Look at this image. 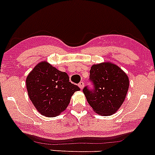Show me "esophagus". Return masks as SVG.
Returning a JSON list of instances; mask_svg holds the SVG:
<instances>
[{
	"label": "esophagus",
	"instance_id": "1",
	"mask_svg": "<svg viewBox=\"0 0 155 155\" xmlns=\"http://www.w3.org/2000/svg\"><path fill=\"white\" fill-rule=\"evenodd\" d=\"M78 86L80 87V89H83V88H84V82H82V81H81V82L79 83V84H78Z\"/></svg>",
	"mask_w": 155,
	"mask_h": 155
}]
</instances>
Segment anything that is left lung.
I'll return each instance as SVG.
<instances>
[{
    "label": "left lung",
    "mask_w": 155,
    "mask_h": 155,
    "mask_svg": "<svg viewBox=\"0 0 155 155\" xmlns=\"http://www.w3.org/2000/svg\"><path fill=\"white\" fill-rule=\"evenodd\" d=\"M89 80L92 89H83L87 101L94 111L101 115H110L118 110L127 95L129 80L121 68L110 62L93 65Z\"/></svg>",
    "instance_id": "left-lung-1"
}]
</instances>
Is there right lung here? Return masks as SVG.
<instances>
[{
	"mask_svg": "<svg viewBox=\"0 0 155 155\" xmlns=\"http://www.w3.org/2000/svg\"><path fill=\"white\" fill-rule=\"evenodd\" d=\"M28 96L36 110L46 117H54L64 111L71 97L80 89L69 81L66 72L47 62L34 67L26 80Z\"/></svg>",
	"mask_w": 155,
	"mask_h": 155,
	"instance_id": "1",
	"label": "right lung"
}]
</instances>
